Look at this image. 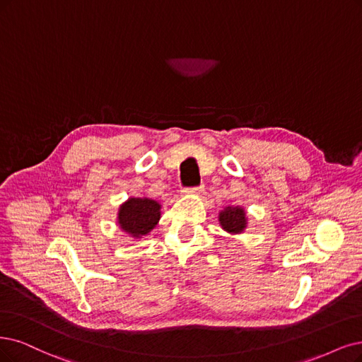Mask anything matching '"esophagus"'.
I'll use <instances>...</instances> for the list:
<instances>
[{
	"label": "esophagus",
	"instance_id": "obj_1",
	"mask_svg": "<svg viewBox=\"0 0 362 362\" xmlns=\"http://www.w3.org/2000/svg\"><path fill=\"white\" fill-rule=\"evenodd\" d=\"M203 189H204V185H198V186H192V188L183 189V192H186V194H199Z\"/></svg>",
	"mask_w": 362,
	"mask_h": 362
}]
</instances>
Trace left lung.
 I'll list each match as a JSON object with an SVG mask.
<instances>
[{
    "mask_svg": "<svg viewBox=\"0 0 362 362\" xmlns=\"http://www.w3.org/2000/svg\"><path fill=\"white\" fill-rule=\"evenodd\" d=\"M219 222L225 231L238 234L246 228V213L242 207H226L219 215Z\"/></svg>",
    "mask_w": 362,
    "mask_h": 362,
    "instance_id": "8db88e82",
    "label": "left lung"
}]
</instances>
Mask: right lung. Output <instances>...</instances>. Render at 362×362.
Returning a JSON list of instances; mask_svg holds the SVG:
<instances>
[{
  "instance_id": "obj_1",
  "label": "right lung",
  "mask_w": 362,
  "mask_h": 362,
  "mask_svg": "<svg viewBox=\"0 0 362 362\" xmlns=\"http://www.w3.org/2000/svg\"><path fill=\"white\" fill-rule=\"evenodd\" d=\"M160 206L149 198H131L119 210L120 228L132 237H141L153 230L159 221Z\"/></svg>"
}]
</instances>
